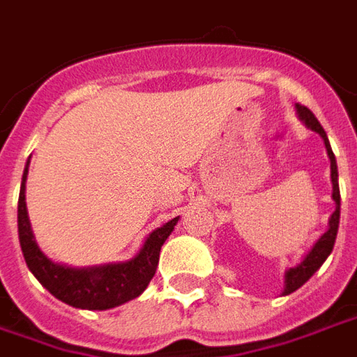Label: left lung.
Instances as JSON below:
<instances>
[{"label": "left lung", "mask_w": 357, "mask_h": 357, "mask_svg": "<svg viewBox=\"0 0 357 357\" xmlns=\"http://www.w3.org/2000/svg\"><path fill=\"white\" fill-rule=\"evenodd\" d=\"M296 114L304 122V124L312 130V132L319 133L321 135L323 143H325V149H327V155H329L331 160V181H333V201H335V212L331 214L329 218V227L327 231L323 233L319 239L315 241V245L310 248L302 262L294 268H289L284 271V289L283 296L291 294L296 289H300L302 284L306 283L310 277L314 275L317 269L321 268L323 262L329 258V255L333 252V247H335V241H337V231H338V220H340V191H338V170H337V160H335V155H333V149H331V143L327 139V133L323 130V126L319 124V120L314 116V112L304 107V105H296Z\"/></svg>", "instance_id": "left-lung-1"}]
</instances>
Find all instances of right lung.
<instances>
[{"instance_id": "1", "label": "right lung", "mask_w": 357, "mask_h": 357, "mask_svg": "<svg viewBox=\"0 0 357 357\" xmlns=\"http://www.w3.org/2000/svg\"><path fill=\"white\" fill-rule=\"evenodd\" d=\"M28 162L22 174L19 195V241L28 269L47 291L68 306L80 310H110L137 298L153 279L164 241L170 237L178 218L166 222L149 237L139 252L128 262L102 264L91 268H68L50 260L34 239L26 210Z\"/></svg>"}]
</instances>
